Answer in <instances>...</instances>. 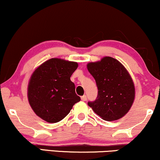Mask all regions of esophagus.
<instances>
[{
	"instance_id": "1",
	"label": "esophagus",
	"mask_w": 160,
	"mask_h": 160,
	"mask_svg": "<svg viewBox=\"0 0 160 160\" xmlns=\"http://www.w3.org/2000/svg\"><path fill=\"white\" fill-rule=\"evenodd\" d=\"M82 98V101H86V100H87V96L86 95L82 96V98Z\"/></svg>"
}]
</instances>
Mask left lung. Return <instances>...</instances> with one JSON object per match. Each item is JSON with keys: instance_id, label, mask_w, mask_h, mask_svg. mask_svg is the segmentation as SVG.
Masks as SVG:
<instances>
[{"instance_id": "1", "label": "left lung", "mask_w": 160, "mask_h": 160, "mask_svg": "<svg viewBox=\"0 0 160 160\" xmlns=\"http://www.w3.org/2000/svg\"><path fill=\"white\" fill-rule=\"evenodd\" d=\"M88 70L96 81L98 96L88 104L105 121L122 118L131 108L135 96L133 82L125 67L116 59L104 57L89 63Z\"/></svg>"}]
</instances>
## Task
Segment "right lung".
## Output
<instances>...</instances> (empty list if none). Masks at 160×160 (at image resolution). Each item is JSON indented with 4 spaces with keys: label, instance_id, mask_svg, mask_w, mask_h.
Returning a JSON list of instances; mask_svg holds the SVG:
<instances>
[{
    "label": "right lung",
    "instance_id": "right-lung-1",
    "mask_svg": "<svg viewBox=\"0 0 160 160\" xmlns=\"http://www.w3.org/2000/svg\"><path fill=\"white\" fill-rule=\"evenodd\" d=\"M76 62L51 58L43 63L31 76L28 99L37 116L50 123L62 120L81 98L70 77Z\"/></svg>",
    "mask_w": 160,
    "mask_h": 160
}]
</instances>
